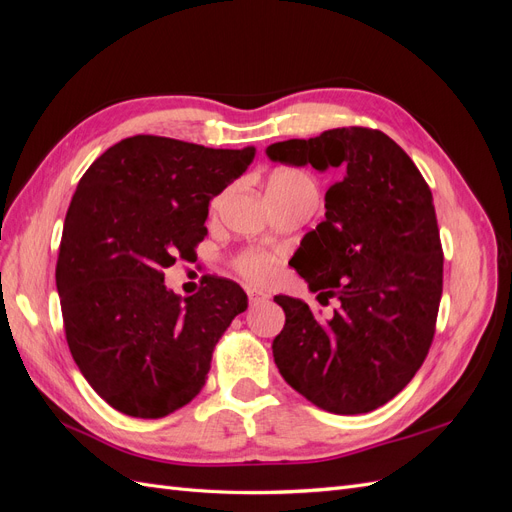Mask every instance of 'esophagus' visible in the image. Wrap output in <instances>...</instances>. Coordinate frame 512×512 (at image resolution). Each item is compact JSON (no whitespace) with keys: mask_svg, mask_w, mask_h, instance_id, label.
Instances as JSON below:
<instances>
[{"mask_svg":"<svg viewBox=\"0 0 512 512\" xmlns=\"http://www.w3.org/2000/svg\"><path fill=\"white\" fill-rule=\"evenodd\" d=\"M247 290V297H250V305H260V303H267L269 301V294L265 290H260L256 286L245 288Z\"/></svg>","mask_w":512,"mask_h":512,"instance_id":"esophagus-1","label":"esophagus"}]
</instances>
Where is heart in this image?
Here are the masks:
<instances>
[{"label":"heart","instance_id":"b5f03b06","mask_svg":"<svg viewBox=\"0 0 512 512\" xmlns=\"http://www.w3.org/2000/svg\"><path fill=\"white\" fill-rule=\"evenodd\" d=\"M267 194H312L316 198V185L301 170L282 168L271 175L267 183ZM237 267L252 280H265L273 269V260L262 254H245L239 258Z\"/></svg>","mask_w":512,"mask_h":512}]
</instances>
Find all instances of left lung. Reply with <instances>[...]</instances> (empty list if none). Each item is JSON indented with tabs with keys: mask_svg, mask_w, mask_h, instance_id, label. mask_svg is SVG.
<instances>
[{
	"mask_svg": "<svg viewBox=\"0 0 512 512\" xmlns=\"http://www.w3.org/2000/svg\"><path fill=\"white\" fill-rule=\"evenodd\" d=\"M267 156L344 170L324 196V222L290 260L322 305H339L320 318L277 294L286 324L273 339L275 365L322 410H376L414 378L436 333L444 256L429 185L393 138L369 128L290 138Z\"/></svg>",
	"mask_w": 512,
	"mask_h": 512,
	"instance_id": "1",
	"label": "left lung"
}]
</instances>
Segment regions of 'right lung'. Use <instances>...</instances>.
Wrapping results in <instances>:
<instances>
[{"label": "right lung", "mask_w": 512, "mask_h": 512, "mask_svg": "<svg viewBox=\"0 0 512 512\" xmlns=\"http://www.w3.org/2000/svg\"><path fill=\"white\" fill-rule=\"evenodd\" d=\"M254 156V147L138 134L108 147L76 185L55 282L72 359L115 410L162 418L205 386L213 348L247 294L205 275L196 294L179 297L164 269L194 256L211 198Z\"/></svg>", "instance_id": "add662e5"}]
</instances>
